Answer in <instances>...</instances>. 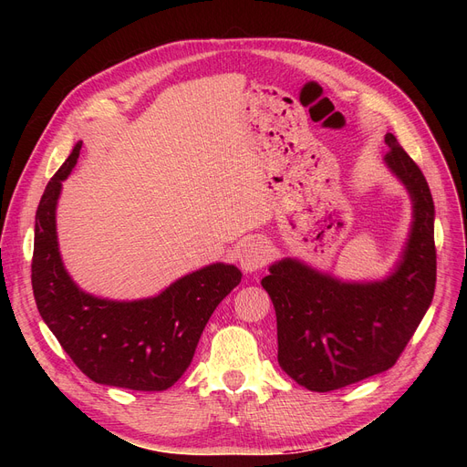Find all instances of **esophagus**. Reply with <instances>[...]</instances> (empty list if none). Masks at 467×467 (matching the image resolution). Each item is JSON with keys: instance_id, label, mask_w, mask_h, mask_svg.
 Returning <instances> with one entry per match:
<instances>
[{"instance_id": "1", "label": "esophagus", "mask_w": 467, "mask_h": 467, "mask_svg": "<svg viewBox=\"0 0 467 467\" xmlns=\"http://www.w3.org/2000/svg\"><path fill=\"white\" fill-rule=\"evenodd\" d=\"M268 259H271V250L266 242L263 238H254L242 248L238 261L244 273H255L268 263Z\"/></svg>"}]
</instances>
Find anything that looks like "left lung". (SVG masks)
I'll use <instances>...</instances> for the list:
<instances>
[{
	"label": "left lung",
	"instance_id": "1",
	"mask_svg": "<svg viewBox=\"0 0 467 467\" xmlns=\"http://www.w3.org/2000/svg\"><path fill=\"white\" fill-rule=\"evenodd\" d=\"M386 166L409 191L412 225L394 273L342 282L285 257L261 280L276 310L278 363L312 391H331L388 371L422 322L435 291V208L422 170L394 134Z\"/></svg>",
	"mask_w": 467,
	"mask_h": 467
}]
</instances>
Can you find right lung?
I'll list each match as a JSON object with an SVG mask.
<instances>
[{
    "mask_svg": "<svg viewBox=\"0 0 467 467\" xmlns=\"http://www.w3.org/2000/svg\"><path fill=\"white\" fill-rule=\"evenodd\" d=\"M81 145L76 143L47 183L36 212L32 287L37 310L90 380L138 391L168 389L187 371L210 316L240 284L242 273L234 265L213 263L140 301H109L79 289L60 257L57 202Z\"/></svg>",
    "mask_w": 467,
    "mask_h": 467,
    "instance_id": "add662e5",
    "label": "right lung"
}]
</instances>
